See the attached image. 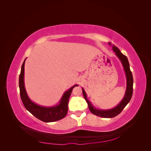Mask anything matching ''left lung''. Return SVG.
Wrapping results in <instances>:
<instances>
[{"mask_svg": "<svg viewBox=\"0 0 151 151\" xmlns=\"http://www.w3.org/2000/svg\"><path fill=\"white\" fill-rule=\"evenodd\" d=\"M108 44L110 45V46H111L114 52L116 53V55L120 59L125 72L127 77V89L124 97H123L122 101L114 108L107 109V110H104V109H98L94 108L93 106V104L91 103V102L88 99H87V94L85 92V91L83 88L82 89H83V96L86 102L88 103V107L91 112L95 115L102 118H113L117 116L118 115H119V114L122 111L123 109L127 106V104L130 101L131 98L132 96V94H133L134 80L132 72L130 71V65L129 60H128V58L125 55H124L121 53L120 50L118 49L115 45H111V43L110 42H109Z\"/></svg>", "mask_w": 151, "mask_h": 151, "instance_id": "obj_1", "label": "left lung"}]
</instances>
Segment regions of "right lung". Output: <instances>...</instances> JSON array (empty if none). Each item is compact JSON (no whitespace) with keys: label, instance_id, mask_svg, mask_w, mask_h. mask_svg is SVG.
<instances>
[{"label":"right lung","instance_id":"1","mask_svg":"<svg viewBox=\"0 0 151 151\" xmlns=\"http://www.w3.org/2000/svg\"><path fill=\"white\" fill-rule=\"evenodd\" d=\"M26 59L22 65L21 74L19 78L20 96L24 107L32 115H34L36 118H37L38 119L44 122H53L62 119L66 116L67 113L68 100H69L72 89L77 85L72 86L68 91H65L62 96L60 103L56 106L45 107L36 104L29 98L25 89L24 75Z\"/></svg>","mask_w":151,"mask_h":151}]
</instances>
